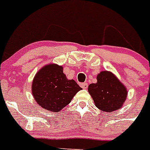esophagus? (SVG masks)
I'll return each instance as SVG.
<instances>
[{
    "label": "esophagus",
    "instance_id": "obj_1",
    "mask_svg": "<svg viewBox=\"0 0 150 150\" xmlns=\"http://www.w3.org/2000/svg\"><path fill=\"white\" fill-rule=\"evenodd\" d=\"M80 86H81L82 88H88V84L86 82H84V83L80 84Z\"/></svg>",
    "mask_w": 150,
    "mask_h": 150
}]
</instances>
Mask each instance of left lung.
Wrapping results in <instances>:
<instances>
[{
    "label": "left lung",
    "mask_w": 150,
    "mask_h": 150,
    "mask_svg": "<svg viewBox=\"0 0 150 150\" xmlns=\"http://www.w3.org/2000/svg\"><path fill=\"white\" fill-rule=\"evenodd\" d=\"M88 90L96 107L109 112L121 108L127 96L126 87L115 75L107 71L98 74L97 83L90 84Z\"/></svg>",
    "instance_id": "obj_1"
}]
</instances>
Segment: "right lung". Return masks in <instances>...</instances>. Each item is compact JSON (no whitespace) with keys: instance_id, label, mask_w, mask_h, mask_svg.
Here are the masks:
<instances>
[{"instance_id":"add662e5","label":"right lung","mask_w":150,"mask_h":150,"mask_svg":"<svg viewBox=\"0 0 150 150\" xmlns=\"http://www.w3.org/2000/svg\"><path fill=\"white\" fill-rule=\"evenodd\" d=\"M81 88L75 80H69L62 66L48 64L36 74L32 82V94L44 109L58 112L69 105Z\"/></svg>"}]
</instances>
